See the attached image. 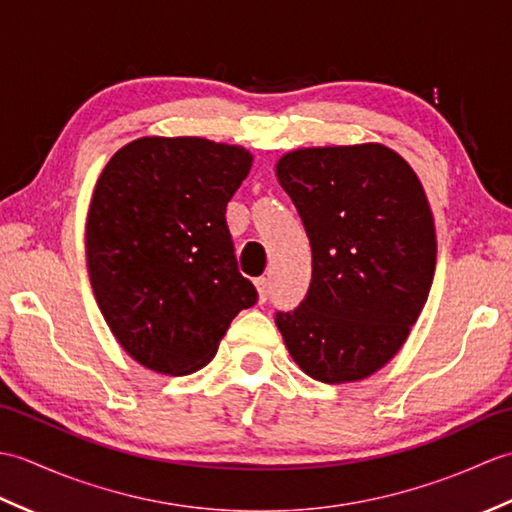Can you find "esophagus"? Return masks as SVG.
I'll return each mask as SVG.
<instances>
[{
    "instance_id": "1",
    "label": "esophagus",
    "mask_w": 512,
    "mask_h": 512,
    "mask_svg": "<svg viewBox=\"0 0 512 512\" xmlns=\"http://www.w3.org/2000/svg\"><path fill=\"white\" fill-rule=\"evenodd\" d=\"M255 288H257V295H259V301H266L268 299V279L266 277H259V279H255Z\"/></svg>"
}]
</instances>
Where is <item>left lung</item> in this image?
<instances>
[{
    "instance_id": "left-lung-1",
    "label": "left lung",
    "mask_w": 512,
    "mask_h": 512,
    "mask_svg": "<svg viewBox=\"0 0 512 512\" xmlns=\"http://www.w3.org/2000/svg\"><path fill=\"white\" fill-rule=\"evenodd\" d=\"M277 180L312 248L306 299L275 317L288 352L321 383L372 376L407 341L436 273L422 184L378 143L290 151Z\"/></svg>"
}]
</instances>
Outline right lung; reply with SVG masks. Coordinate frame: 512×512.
<instances>
[{"label":"right lung","mask_w":512,"mask_h":512,"mask_svg":"<svg viewBox=\"0 0 512 512\" xmlns=\"http://www.w3.org/2000/svg\"><path fill=\"white\" fill-rule=\"evenodd\" d=\"M244 147L147 136L118 149L92 195L85 253L96 303L123 350L158 374L198 372L257 290L239 275L226 204Z\"/></svg>","instance_id":"obj_1"}]
</instances>
